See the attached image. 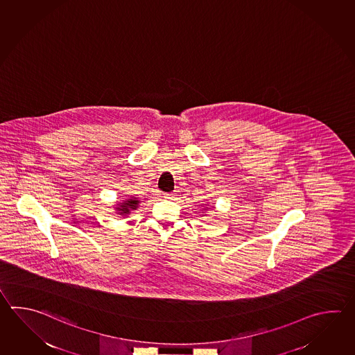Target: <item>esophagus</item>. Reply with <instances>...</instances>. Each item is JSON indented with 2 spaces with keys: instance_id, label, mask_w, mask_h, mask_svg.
<instances>
[{
  "instance_id": "esophagus-1",
  "label": "esophagus",
  "mask_w": 355,
  "mask_h": 355,
  "mask_svg": "<svg viewBox=\"0 0 355 355\" xmlns=\"http://www.w3.org/2000/svg\"><path fill=\"white\" fill-rule=\"evenodd\" d=\"M164 198H166V200H173L174 195L173 193H166V195H164Z\"/></svg>"
}]
</instances>
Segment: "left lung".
Here are the masks:
<instances>
[{
  "instance_id": "obj_1",
  "label": "left lung",
  "mask_w": 355,
  "mask_h": 355,
  "mask_svg": "<svg viewBox=\"0 0 355 355\" xmlns=\"http://www.w3.org/2000/svg\"><path fill=\"white\" fill-rule=\"evenodd\" d=\"M202 206V205H201ZM207 209H210V207H207V205H206V207H203V212H205V210H207Z\"/></svg>"
}]
</instances>
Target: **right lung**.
I'll return each instance as SVG.
<instances>
[{
    "label": "right lung",
    "mask_w": 355,
    "mask_h": 355,
    "mask_svg": "<svg viewBox=\"0 0 355 355\" xmlns=\"http://www.w3.org/2000/svg\"><path fill=\"white\" fill-rule=\"evenodd\" d=\"M140 201H139L137 197L130 196L129 198H125L121 200V202H116L115 211L117 215L120 216L128 217L131 214V211H135L139 207Z\"/></svg>",
    "instance_id": "right-lung-1"
}]
</instances>
